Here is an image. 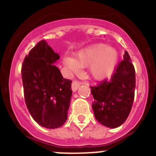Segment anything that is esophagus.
Returning a JSON list of instances; mask_svg holds the SVG:
<instances>
[{
	"instance_id": "1",
	"label": "esophagus",
	"mask_w": 156,
	"mask_h": 156,
	"mask_svg": "<svg viewBox=\"0 0 156 156\" xmlns=\"http://www.w3.org/2000/svg\"><path fill=\"white\" fill-rule=\"evenodd\" d=\"M80 86V82H79L78 80H73L72 83V90L76 91Z\"/></svg>"
}]
</instances>
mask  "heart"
Returning a JSON list of instances; mask_svg holds the SVG:
<instances>
[{
    "mask_svg": "<svg viewBox=\"0 0 156 156\" xmlns=\"http://www.w3.org/2000/svg\"><path fill=\"white\" fill-rule=\"evenodd\" d=\"M118 61V53L104 44H97L84 48L74 55L73 59L65 58L64 62L71 70L89 66V73L94 79L101 80L112 75Z\"/></svg>",
    "mask_w": 156,
    "mask_h": 156,
    "instance_id": "obj_1",
    "label": "heart"
}]
</instances>
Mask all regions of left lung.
Masks as SVG:
<instances>
[{
	"mask_svg": "<svg viewBox=\"0 0 156 156\" xmlns=\"http://www.w3.org/2000/svg\"><path fill=\"white\" fill-rule=\"evenodd\" d=\"M135 69L129 54L125 51L123 60L115 66L111 80H103L90 86L94 116L103 126L115 128L127 119L134 99Z\"/></svg>",
	"mask_w": 156,
	"mask_h": 156,
	"instance_id": "left-lung-1",
	"label": "left lung"
}]
</instances>
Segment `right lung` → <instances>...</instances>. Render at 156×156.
Segmentation results:
<instances>
[{
	"label": "right lung",
	"instance_id": "obj_1",
	"mask_svg": "<svg viewBox=\"0 0 156 156\" xmlns=\"http://www.w3.org/2000/svg\"><path fill=\"white\" fill-rule=\"evenodd\" d=\"M59 55L44 41L25 57L22 79L26 105L33 119L48 129L60 127L68 118L72 80L65 79L53 63Z\"/></svg>",
	"mask_w": 156,
	"mask_h": 156
}]
</instances>
